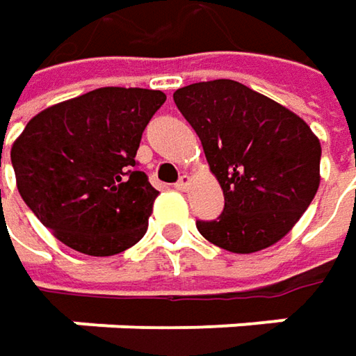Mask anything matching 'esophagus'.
Instances as JSON below:
<instances>
[{
	"instance_id": "esophagus-1",
	"label": "esophagus",
	"mask_w": 356,
	"mask_h": 356,
	"mask_svg": "<svg viewBox=\"0 0 356 356\" xmlns=\"http://www.w3.org/2000/svg\"><path fill=\"white\" fill-rule=\"evenodd\" d=\"M189 183H191V177H189V175H181L177 183H175V187H177L179 191H185V189L189 187Z\"/></svg>"
}]
</instances>
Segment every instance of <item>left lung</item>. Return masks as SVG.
Here are the masks:
<instances>
[{"label": "left lung", "mask_w": 356, "mask_h": 356, "mask_svg": "<svg viewBox=\"0 0 356 356\" xmlns=\"http://www.w3.org/2000/svg\"><path fill=\"white\" fill-rule=\"evenodd\" d=\"M173 99L201 139L225 195L199 233L231 253L281 241L311 205L321 183V143L301 117L233 79L181 87Z\"/></svg>", "instance_id": "obj_1"}]
</instances>
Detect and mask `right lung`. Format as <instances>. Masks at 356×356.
I'll list each match as a JSON object with an SVG mask.
<instances>
[{"label": "right lung", "instance_id": "obj_1", "mask_svg": "<svg viewBox=\"0 0 356 356\" xmlns=\"http://www.w3.org/2000/svg\"><path fill=\"white\" fill-rule=\"evenodd\" d=\"M165 93L101 87L33 117L11 147L25 205L67 247L117 255L145 235L159 195L135 169L143 129Z\"/></svg>", "mask_w": 356, "mask_h": 356}]
</instances>
